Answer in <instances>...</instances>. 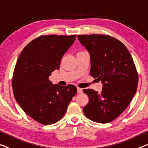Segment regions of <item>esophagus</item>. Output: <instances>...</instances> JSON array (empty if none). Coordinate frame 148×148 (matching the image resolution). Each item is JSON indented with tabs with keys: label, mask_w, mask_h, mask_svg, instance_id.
<instances>
[{
	"label": "esophagus",
	"mask_w": 148,
	"mask_h": 148,
	"mask_svg": "<svg viewBox=\"0 0 148 148\" xmlns=\"http://www.w3.org/2000/svg\"><path fill=\"white\" fill-rule=\"evenodd\" d=\"M83 92V88H79V87H77V92Z\"/></svg>",
	"instance_id": "obj_1"
}]
</instances>
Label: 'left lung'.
Returning <instances> with one entry per match:
<instances>
[{"instance_id": "8db88e82", "label": "left lung", "mask_w": 148, "mask_h": 148, "mask_svg": "<svg viewBox=\"0 0 148 148\" xmlns=\"http://www.w3.org/2000/svg\"><path fill=\"white\" fill-rule=\"evenodd\" d=\"M77 37L90 54V75L103 84L101 93L83 90L89 99L83 112L92 121L108 123L124 112L134 96L138 83L134 63L126 47L114 38L99 34Z\"/></svg>"}]
</instances>
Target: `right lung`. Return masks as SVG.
Here are the masks:
<instances>
[{
    "instance_id": "add662e5",
    "label": "right lung",
    "mask_w": 148,
    "mask_h": 148,
    "mask_svg": "<svg viewBox=\"0 0 148 148\" xmlns=\"http://www.w3.org/2000/svg\"><path fill=\"white\" fill-rule=\"evenodd\" d=\"M75 38L76 35L40 36L29 42L18 59L12 82L14 98L22 110L40 124L59 121L77 93L75 86L53 85L49 80Z\"/></svg>"
}]
</instances>
